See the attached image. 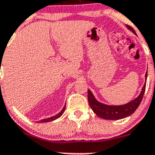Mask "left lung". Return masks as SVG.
Returning <instances> with one entry per match:
<instances>
[{
	"label": "left lung",
	"mask_w": 155,
	"mask_h": 155,
	"mask_svg": "<svg viewBox=\"0 0 155 155\" xmlns=\"http://www.w3.org/2000/svg\"><path fill=\"white\" fill-rule=\"evenodd\" d=\"M127 28L136 34L132 27L127 25ZM147 72L145 74L146 80H147ZM145 88H146V84H144L143 88H142L141 93L140 94L137 98L133 100L132 102L124 105H106L105 104L100 103L94 98V95L89 89L87 91V99H88V103H89L91 109L98 116L102 119H105V120H121V119L127 117L136 111V109H137L141 102Z\"/></svg>",
	"instance_id": "1"
}]
</instances>
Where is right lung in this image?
Wrapping results in <instances>:
<instances>
[{
  "mask_svg": "<svg viewBox=\"0 0 155 155\" xmlns=\"http://www.w3.org/2000/svg\"><path fill=\"white\" fill-rule=\"evenodd\" d=\"M65 109H66V105H65V106H64V109H63L62 110H61V113H59L57 115H56V116H52V117H50V118L44 119V120H40V121H39V122H40V123H47V122H50V121H53V120H57V119L59 118L60 116H62V114H63V113H64V110H65Z\"/></svg>",
  "mask_w": 155,
  "mask_h": 155,
  "instance_id": "right-lung-1",
  "label": "right lung"
}]
</instances>
